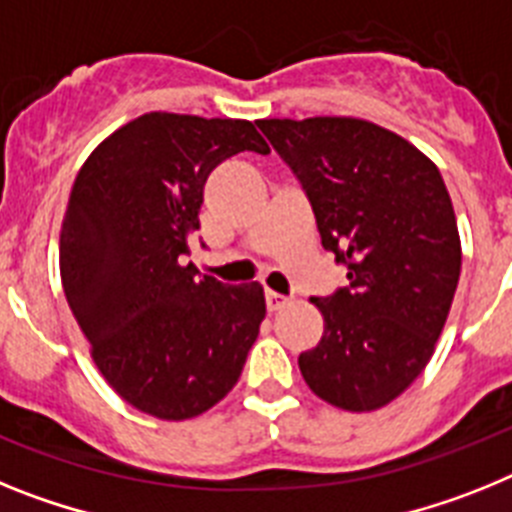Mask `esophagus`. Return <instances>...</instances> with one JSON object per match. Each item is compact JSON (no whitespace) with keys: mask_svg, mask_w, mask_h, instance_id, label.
I'll return each mask as SVG.
<instances>
[{"mask_svg":"<svg viewBox=\"0 0 512 512\" xmlns=\"http://www.w3.org/2000/svg\"><path fill=\"white\" fill-rule=\"evenodd\" d=\"M265 304H268V311H281L283 306H288V299L281 296V293L265 291Z\"/></svg>","mask_w":512,"mask_h":512,"instance_id":"obj_1","label":"esophagus"}]
</instances>
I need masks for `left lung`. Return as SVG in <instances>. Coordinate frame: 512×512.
I'll use <instances>...</instances> for the list:
<instances>
[{
	"label": "left lung",
	"instance_id": "8db88e82",
	"mask_svg": "<svg viewBox=\"0 0 512 512\" xmlns=\"http://www.w3.org/2000/svg\"><path fill=\"white\" fill-rule=\"evenodd\" d=\"M257 126L301 182L322 247L348 270V286L311 299L324 335L299 355L301 376L340 410H379L428 366L459 286L446 182L410 141L358 118Z\"/></svg>",
	"mask_w": 512,
	"mask_h": 512
}]
</instances>
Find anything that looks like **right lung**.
Segmentation results:
<instances>
[{"instance_id": "add662e5", "label": "right lung", "mask_w": 512, "mask_h": 512, "mask_svg": "<svg viewBox=\"0 0 512 512\" xmlns=\"http://www.w3.org/2000/svg\"><path fill=\"white\" fill-rule=\"evenodd\" d=\"M239 151L270 154L250 121L146 113L102 141L71 188L66 301L105 381L159 420L221 402L265 319L260 283L226 286L185 265L206 177Z\"/></svg>"}]
</instances>
